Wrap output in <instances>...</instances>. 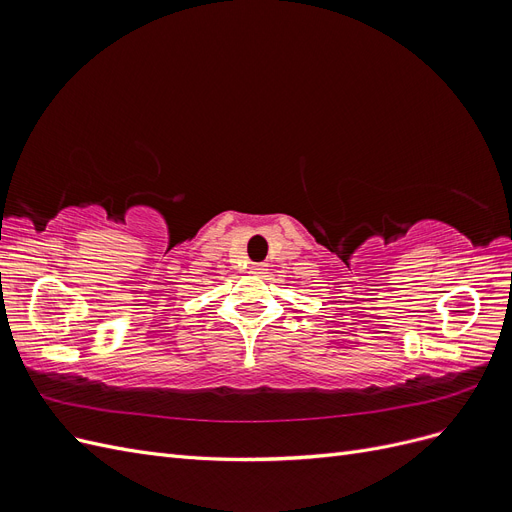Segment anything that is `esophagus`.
<instances>
[{"label":"esophagus","instance_id":"obj_1","mask_svg":"<svg viewBox=\"0 0 512 512\" xmlns=\"http://www.w3.org/2000/svg\"><path fill=\"white\" fill-rule=\"evenodd\" d=\"M250 273H254V275L267 273V265H252V267H250Z\"/></svg>","mask_w":512,"mask_h":512}]
</instances>
